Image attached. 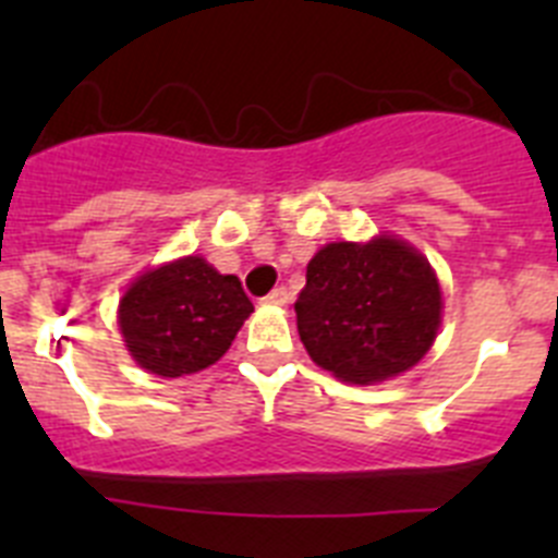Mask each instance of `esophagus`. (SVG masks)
Returning <instances> with one entry per match:
<instances>
[{
  "label": "esophagus",
  "mask_w": 558,
  "mask_h": 558,
  "mask_svg": "<svg viewBox=\"0 0 558 558\" xmlns=\"http://www.w3.org/2000/svg\"><path fill=\"white\" fill-rule=\"evenodd\" d=\"M288 299H290L288 288H274L268 295H265L263 304H274V307H282V304H288Z\"/></svg>",
  "instance_id": "34e87169"
}]
</instances>
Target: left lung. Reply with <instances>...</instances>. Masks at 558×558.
<instances>
[{"label": "left lung", "mask_w": 558, "mask_h": 558, "mask_svg": "<svg viewBox=\"0 0 558 558\" xmlns=\"http://www.w3.org/2000/svg\"><path fill=\"white\" fill-rule=\"evenodd\" d=\"M295 324L313 363L372 386L425 357L441 324V288L425 256L397 236L329 243L310 259Z\"/></svg>", "instance_id": "8db88e82"}]
</instances>
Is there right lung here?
Here are the masks:
<instances>
[{
    "label": "right lung",
    "instance_id": "right-lung-1",
    "mask_svg": "<svg viewBox=\"0 0 558 558\" xmlns=\"http://www.w3.org/2000/svg\"><path fill=\"white\" fill-rule=\"evenodd\" d=\"M254 313L236 276H223L204 256L142 274L120 302V329L131 357L159 377H184L218 363Z\"/></svg>",
    "mask_w": 558,
    "mask_h": 558
}]
</instances>
